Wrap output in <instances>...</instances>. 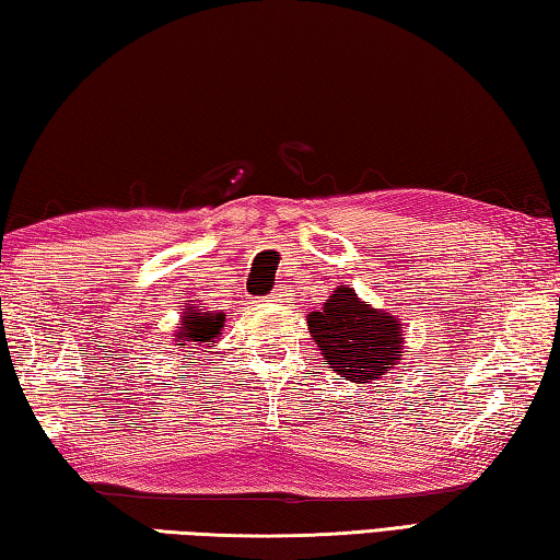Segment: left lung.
I'll list each match as a JSON object with an SVG mask.
<instances>
[{"label":"left lung","mask_w":560,"mask_h":560,"mask_svg":"<svg viewBox=\"0 0 560 560\" xmlns=\"http://www.w3.org/2000/svg\"><path fill=\"white\" fill-rule=\"evenodd\" d=\"M307 326L324 363L351 383H371L402 361L405 324L363 302L348 284H339L319 312L307 314Z\"/></svg>","instance_id":"8db88e82"}]
</instances>
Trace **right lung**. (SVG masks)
I'll return each instance as SVG.
<instances>
[{
  "label": "right lung",
  "mask_w": 560,
  "mask_h": 560,
  "mask_svg": "<svg viewBox=\"0 0 560 560\" xmlns=\"http://www.w3.org/2000/svg\"><path fill=\"white\" fill-rule=\"evenodd\" d=\"M224 312H207L199 307H187L183 312L180 326H175V346H209L217 343L221 329H224Z\"/></svg>",
  "instance_id": "obj_1"
}]
</instances>
